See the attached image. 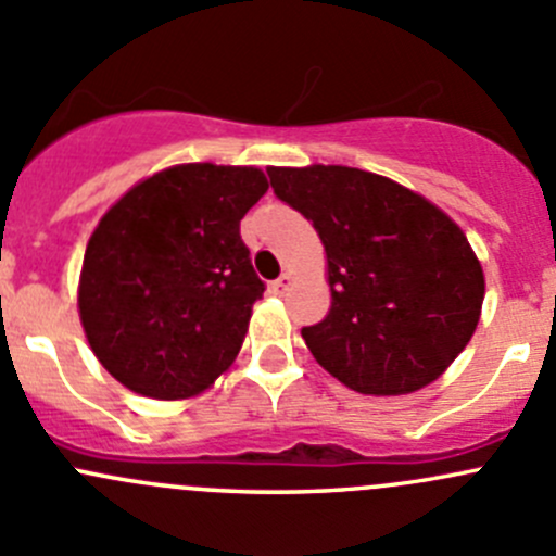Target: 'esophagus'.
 Returning a JSON list of instances; mask_svg holds the SVG:
<instances>
[{
    "instance_id": "1",
    "label": "esophagus",
    "mask_w": 556,
    "mask_h": 556,
    "mask_svg": "<svg viewBox=\"0 0 556 556\" xmlns=\"http://www.w3.org/2000/svg\"><path fill=\"white\" fill-rule=\"evenodd\" d=\"M288 288H290V277H288V274H282V277L274 279V282H271V293L274 295H285V290H288Z\"/></svg>"
}]
</instances>
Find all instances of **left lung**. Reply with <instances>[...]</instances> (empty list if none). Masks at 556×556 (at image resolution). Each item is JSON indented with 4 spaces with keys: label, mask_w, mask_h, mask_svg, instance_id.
<instances>
[{
    "label": "left lung",
    "mask_w": 556,
    "mask_h": 556,
    "mask_svg": "<svg viewBox=\"0 0 556 556\" xmlns=\"http://www.w3.org/2000/svg\"><path fill=\"white\" fill-rule=\"evenodd\" d=\"M328 255L330 312L301 328L319 366L363 395L439 379L473 336L484 274L457 226L422 195L350 166L268 169Z\"/></svg>",
    "instance_id": "left-lung-1"
}]
</instances>
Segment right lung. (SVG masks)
Returning a JSON list of instances; mask_svg holds the SVG:
<instances>
[{
    "label": "right lung",
    "instance_id": "1",
    "mask_svg": "<svg viewBox=\"0 0 556 556\" xmlns=\"http://www.w3.org/2000/svg\"><path fill=\"white\" fill-rule=\"evenodd\" d=\"M266 190L252 166L185 164L134 185L102 217L77 304L117 382L174 401L231 366L266 290L239 223Z\"/></svg>",
    "mask_w": 556,
    "mask_h": 556
}]
</instances>
